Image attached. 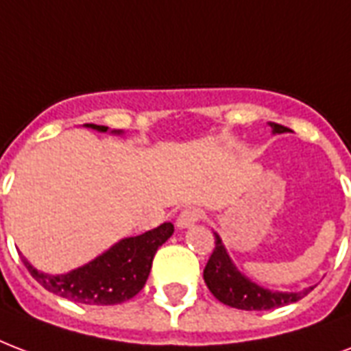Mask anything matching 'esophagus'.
<instances>
[{
    "mask_svg": "<svg viewBox=\"0 0 351 351\" xmlns=\"http://www.w3.org/2000/svg\"><path fill=\"white\" fill-rule=\"evenodd\" d=\"M202 218H204V210L197 209V207H186V209H183L179 213L176 223H178L179 229H185L194 226L196 222H199Z\"/></svg>",
    "mask_w": 351,
    "mask_h": 351,
    "instance_id": "esophagus-1",
    "label": "esophagus"
}]
</instances>
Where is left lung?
Here are the masks:
<instances>
[{
	"label": "left lung",
	"instance_id": "1",
	"mask_svg": "<svg viewBox=\"0 0 351 351\" xmlns=\"http://www.w3.org/2000/svg\"><path fill=\"white\" fill-rule=\"evenodd\" d=\"M274 133H285L289 129L285 125L270 122ZM204 279L209 291L216 300H220L222 304L235 307L242 311H266L283 307V305L294 304L298 300L307 294L313 289H307L304 292H272L268 289L255 285L254 281L244 278L235 265L229 259L228 252L223 247L220 237L215 233V250L210 254L207 265L204 270Z\"/></svg>",
	"mask_w": 351,
	"mask_h": 351
}]
</instances>
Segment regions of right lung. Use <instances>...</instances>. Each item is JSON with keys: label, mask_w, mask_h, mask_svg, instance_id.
<instances>
[{"label": "right lung", "mask_w": 351, "mask_h": 351, "mask_svg": "<svg viewBox=\"0 0 351 351\" xmlns=\"http://www.w3.org/2000/svg\"><path fill=\"white\" fill-rule=\"evenodd\" d=\"M86 128L107 131L105 125L86 123ZM120 133V131H118ZM173 233V223L165 222L146 233L123 239L88 265L62 276H47L23 259L29 274L46 291L75 304L116 305L128 302L146 285L152 263L159 246Z\"/></svg>", "instance_id": "1"}]
</instances>
